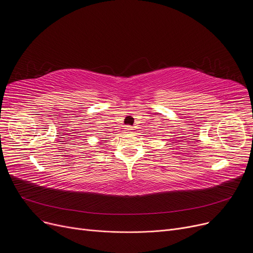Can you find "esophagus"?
I'll use <instances>...</instances> for the list:
<instances>
[{"mask_svg": "<svg viewBox=\"0 0 253 253\" xmlns=\"http://www.w3.org/2000/svg\"><path fill=\"white\" fill-rule=\"evenodd\" d=\"M132 130H133V129H132V127L131 126H125V131H127V132H131Z\"/></svg>", "mask_w": 253, "mask_h": 253, "instance_id": "1", "label": "esophagus"}]
</instances>
